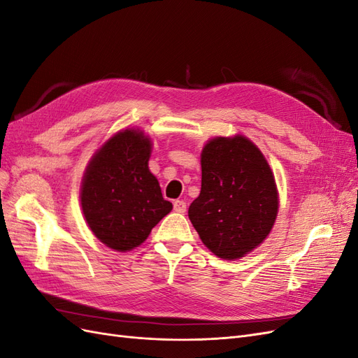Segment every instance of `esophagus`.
Instances as JSON below:
<instances>
[{"mask_svg":"<svg viewBox=\"0 0 358 358\" xmlns=\"http://www.w3.org/2000/svg\"><path fill=\"white\" fill-rule=\"evenodd\" d=\"M173 209H175L178 213H185L187 212V203L183 200H176L173 203Z\"/></svg>","mask_w":358,"mask_h":358,"instance_id":"obj_1","label":"esophagus"}]
</instances>
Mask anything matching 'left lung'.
Listing matches in <instances>:
<instances>
[{
    "label": "left lung",
    "mask_w": 358,
    "mask_h": 358,
    "mask_svg": "<svg viewBox=\"0 0 358 358\" xmlns=\"http://www.w3.org/2000/svg\"><path fill=\"white\" fill-rule=\"evenodd\" d=\"M278 188L251 140L215 137L201 150V191L188 209L201 242L222 259H237L264 242L276 221Z\"/></svg>",
    "instance_id": "obj_1"
}]
</instances>
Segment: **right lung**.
I'll return each instance as SVG.
<instances>
[{"label": "right lung", "instance_id": "obj_1", "mask_svg": "<svg viewBox=\"0 0 358 358\" xmlns=\"http://www.w3.org/2000/svg\"><path fill=\"white\" fill-rule=\"evenodd\" d=\"M150 152L149 136L127 128L107 140L85 170L83 216L96 239L117 252L142 245L173 209L148 167Z\"/></svg>", "mask_w": 358, "mask_h": 358}]
</instances>
